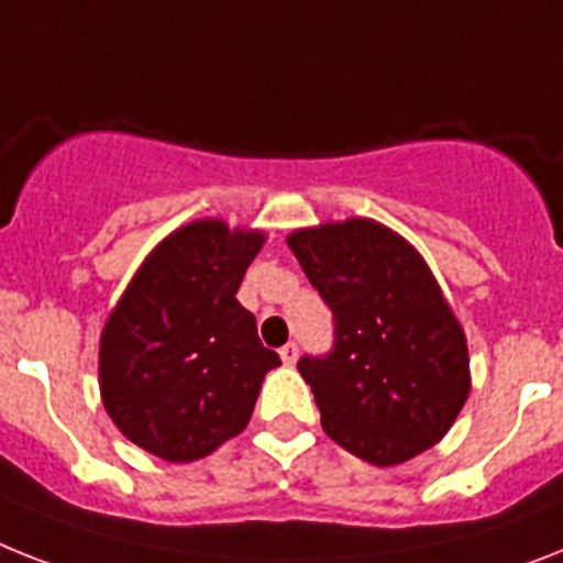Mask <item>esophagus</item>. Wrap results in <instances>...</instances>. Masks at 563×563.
<instances>
[{
    "label": "esophagus",
    "instance_id": "1",
    "mask_svg": "<svg viewBox=\"0 0 563 563\" xmlns=\"http://www.w3.org/2000/svg\"><path fill=\"white\" fill-rule=\"evenodd\" d=\"M278 356H282L285 365H296V360H299V347H296V342H287V345L278 351Z\"/></svg>",
    "mask_w": 563,
    "mask_h": 563
}]
</instances>
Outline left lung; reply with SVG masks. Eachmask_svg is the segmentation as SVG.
Segmentation results:
<instances>
[{"mask_svg":"<svg viewBox=\"0 0 563 563\" xmlns=\"http://www.w3.org/2000/svg\"><path fill=\"white\" fill-rule=\"evenodd\" d=\"M336 319V345L299 362L322 429L374 466H399L449 434L472 391L468 345L417 247L374 218L287 235Z\"/></svg>","mask_w":563,"mask_h":563,"instance_id":"left-lung-1","label":"left lung"}]
</instances>
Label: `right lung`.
I'll list each match as a JSON object with an SVG mask.
<instances>
[{
    "instance_id": "1",
    "label": "right lung",
    "mask_w": 563,
    "mask_h": 563,
    "mask_svg": "<svg viewBox=\"0 0 563 563\" xmlns=\"http://www.w3.org/2000/svg\"><path fill=\"white\" fill-rule=\"evenodd\" d=\"M262 230L198 218L143 258L100 333V399L125 440L169 463L212 454L247 429L282 365L235 299Z\"/></svg>"
}]
</instances>
